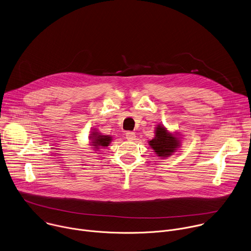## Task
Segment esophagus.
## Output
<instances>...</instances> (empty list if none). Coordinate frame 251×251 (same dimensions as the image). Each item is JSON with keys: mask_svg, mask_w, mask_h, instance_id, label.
Instances as JSON below:
<instances>
[{"mask_svg": "<svg viewBox=\"0 0 251 251\" xmlns=\"http://www.w3.org/2000/svg\"><path fill=\"white\" fill-rule=\"evenodd\" d=\"M126 139L128 140V141H133V140H135V138H136V134L134 133V132H131V131H128V132H126Z\"/></svg>", "mask_w": 251, "mask_h": 251, "instance_id": "esophagus-1", "label": "esophagus"}]
</instances>
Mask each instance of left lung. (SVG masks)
I'll list each match as a JSON object with an SVG mask.
<instances>
[{
  "mask_svg": "<svg viewBox=\"0 0 251 251\" xmlns=\"http://www.w3.org/2000/svg\"><path fill=\"white\" fill-rule=\"evenodd\" d=\"M148 144L154 153L164 159L176 153L182 144L181 134L169 131L163 124L155 128V137L148 141Z\"/></svg>",
  "mask_w": 251,
  "mask_h": 251,
  "instance_id": "left-lung-1",
  "label": "left lung"
}]
</instances>
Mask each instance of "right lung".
<instances>
[{"mask_svg":"<svg viewBox=\"0 0 251 251\" xmlns=\"http://www.w3.org/2000/svg\"><path fill=\"white\" fill-rule=\"evenodd\" d=\"M89 139V145L94 151H99L101 148H105L110 145L112 142V136L110 135H102L96 128H92Z\"/></svg>","mask_w":251,"mask_h":251,"instance_id":"obj_1","label":"right lung"}]
</instances>
